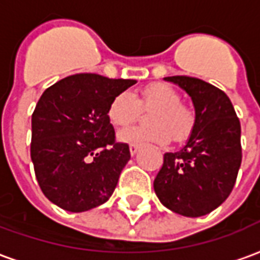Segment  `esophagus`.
Returning <instances> with one entry per match:
<instances>
[{"label":"esophagus","mask_w":260,"mask_h":260,"mask_svg":"<svg viewBox=\"0 0 260 260\" xmlns=\"http://www.w3.org/2000/svg\"><path fill=\"white\" fill-rule=\"evenodd\" d=\"M138 150H139V145H131L129 146V152L132 156H135L136 153H138Z\"/></svg>","instance_id":"obj_1"}]
</instances>
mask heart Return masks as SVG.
<instances>
[{"label":"heart","mask_w":260,"mask_h":260,"mask_svg":"<svg viewBox=\"0 0 260 260\" xmlns=\"http://www.w3.org/2000/svg\"><path fill=\"white\" fill-rule=\"evenodd\" d=\"M143 110H153L149 115L150 128H131L118 134V141L132 145L158 143L164 145L170 136L175 142L185 141L195 128L193 110L181 103L178 91L164 83H153L135 99L129 91H121L107 108V118L115 128H126L134 124Z\"/></svg>","instance_id":"obj_1"}]
</instances>
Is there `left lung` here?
<instances>
[{
    "label": "left lung",
    "mask_w": 260,
    "mask_h": 260,
    "mask_svg": "<svg viewBox=\"0 0 260 260\" xmlns=\"http://www.w3.org/2000/svg\"><path fill=\"white\" fill-rule=\"evenodd\" d=\"M191 97L196 124L185 146L166 153L154 192L171 212L201 217L223 203L234 188L242 160L240 119L229 96L189 76H167Z\"/></svg>",
    "instance_id": "8db88e82"
}]
</instances>
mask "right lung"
<instances>
[{"label": "right lung", "mask_w": 260, "mask_h": 260, "mask_svg": "<svg viewBox=\"0 0 260 260\" xmlns=\"http://www.w3.org/2000/svg\"><path fill=\"white\" fill-rule=\"evenodd\" d=\"M135 83L78 74L44 90L31 115L30 156L37 182L54 205L87 212L113 195L131 153L115 142L107 108Z\"/></svg>", "instance_id": "right-lung-1"}]
</instances>
